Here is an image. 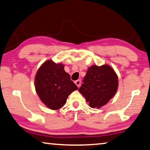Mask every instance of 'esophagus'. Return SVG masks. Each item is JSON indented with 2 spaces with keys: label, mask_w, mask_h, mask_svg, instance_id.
Listing matches in <instances>:
<instances>
[{
  "label": "esophagus",
  "mask_w": 150,
  "mask_h": 150,
  "mask_svg": "<svg viewBox=\"0 0 150 150\" xmlns=\"http://www.w3.org/2000/svg\"><path fill=\"white\" fill-rule=\"evenodd\" d=\"M75 83L76 85H77L78 87H79L81 85V80H77L75 81Z\"/></svg>",
  "instance_id": "1"
}]
</instances>
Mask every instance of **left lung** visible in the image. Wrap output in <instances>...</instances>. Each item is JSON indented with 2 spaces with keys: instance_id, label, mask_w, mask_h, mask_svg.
Returning <instances> with one entry per match:
<instances>
[{
  "instance_id": "8db88e82",
  "label": "left lung",
  "mask_w": 150,
  "mask_h": 150,
  "mask_svg": "<svg viewBox=\"0 0 150 150\" xmlns=\"http://www.w3.org/2000/svg\"><path fill=\"white\" fill-rule=\"evenodd\" d=\"M118 84V77L112 67L108 65H94L88 68L79 91L90 107L100 108L114 96Z\"/></svg>"
}]
</instances>
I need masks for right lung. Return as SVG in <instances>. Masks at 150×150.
<instances>
[{"label":"right lung","instance_id":"obj_1","mask_svg":"<svg viewBox=\"0 0 150 150\" xmlns=\"http://www.w3.org/2000/svg\"><path fill=\"white\" fill-rule=\"evenodd\" d=\"M35 86L42 102L52 110L63 107L69 95L78 89L65 71L64 65L52 60L45 62L38 69Z\"/></svg>","mask_w":150,"mask_h":150}]
</instances>
